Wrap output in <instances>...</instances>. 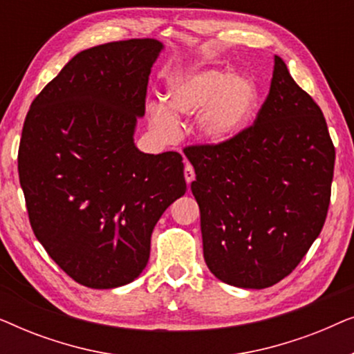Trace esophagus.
<instances>
[{
    "instance_id": "1",
    "label": "esophagus",
    "mask_w": 354,
    "mask_h": 354,
    "mask_svg": "<svg viewBox=\"0 0 354 354\" xmlns=\"http://www.w3.org/2000/svg\"><path fill=\"white\" fill-rule=\"evenodd\" d=\"M183 176H185V180H187V183L188 185H190V183L195 180V169H193L190 164H187L185 166V172H183Z\"/></svg>"
}]
</instances>
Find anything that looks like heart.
I'll list each match as a JSON object with an SVG mask.
<instances>
[{
	"label": "heart",
	"mask_w": 354,
	"mask_h": 354,
	"mask_svg": "<svg viewBox=\"0 0 354 354\" xmlns=\"http://www.w3.org/2000/svg\"><path fill=\"white\" fill-rule=\"evenodd\" d=\"M258 108V88L246 77L219 69L177 74L167 88V104H148L149 125L162 138H176V115L196 118V133L207 145H225L248 129Z\"/></svg>",
	"instance_id": "1"
}]
</instances>
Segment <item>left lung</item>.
<instances>
[{
	"label": "left lung",
	"mask_w": 354,
	"mask_h": 354,
	"mask_svg": "<svg viewBox=\"0 0 354 354\" xmlns=\"http://www.w3.org/2000/svg\"><path fill=\"white\" fill-rule=\"evenodd\" d=\"M195 167L203 253L222 282L268 288L287 277L321 234L335 148L324 114L274 57L254 124L225 145L183 149Z\"/></svg>",
	"instance_id": "8db88e82"
}]
</instances>
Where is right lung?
<instances>
[{
	"instance_id": "right-lung-1",
	"label": "right lung",
	"mask_w": 354,
	"mask_h": 354,
	"mask_svg": "<svg viewBox=\"0 0 354 354\" xmlns=\"http://www.w3.org/2000/svg\"><path fill=\"white\" fill-rule=\"evenodd\" d=\"M154 38L104 43L75 55L28 109L19 180L37 240L88 288H115L149 259L154 225L185 195L182 156L135 147Z\"/></svg>"
}]
</instances>
